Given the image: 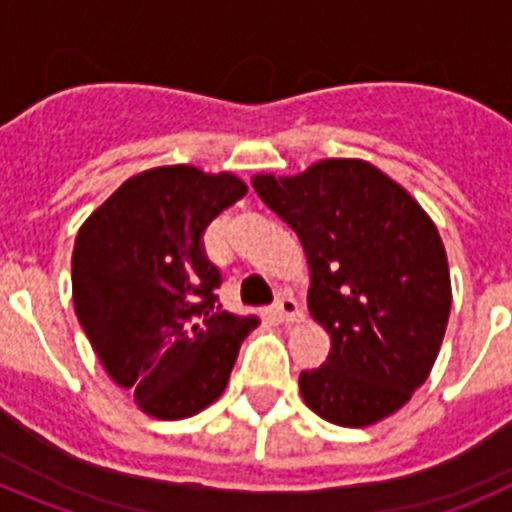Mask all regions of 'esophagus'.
<instances>
[{
  "instance_id": "1",
  "label": "esophagus",
  "mask_w": 512,
  "mask_h": 512,
  "mask_svg": "<svg viewBox=\"0 0 512 512\" xmlns=\"http://www.w3.org/2000/svg\"><path fill=\"white\" fill-rule=\"evenodd\" d=\"M274 315H277L279 320H287V323H292V320H300L302 318V310L300 305H297V300L289 292H282V295L277 297V302H274Z\"/></svg>"
}]
</instances>
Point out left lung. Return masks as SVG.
I'll list each match as a JSON object with an SVG mask.
<instances>
[{"label": "left lung", "instance_id": "obj_1", "mask_svg": "<svg viewBox=\"0 0 512 512\" xmlns=\"http://www.w3.org/2000/svg\"><path fill=\"white\" fill-rule=\"evenodd\" d=\"M253 189L300 238L307 305L330 333L325 364L300 374L307 408L346 428L400 410L431 374L449 323V264L433 220L356 158L253 176Z\"/></svg>", "mask_w": 512, "mask_h": 512}]
</instances>
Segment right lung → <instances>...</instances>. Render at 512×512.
Wrapping results in <instances>:
<instances>
[{
  "mask_svg": "<svg viewBox=\"0 0 512 512\" xmlns=\"http://www.w3.org/2000/svg\"><path fill=\"white\" fill-rule=\"evenodd\" d=\"M243 194L233 174L151 169L122 184L76 235V318L104 372L153 418H189L223 395L241 341L259 325L217 305L223 274L202 243Z\"/></svg>",
  "mask_w": 512,
  "mask_h": 512,
  "instance_id": "right-lung-1",
  "label": "right lung"
}]
</instances>
